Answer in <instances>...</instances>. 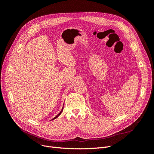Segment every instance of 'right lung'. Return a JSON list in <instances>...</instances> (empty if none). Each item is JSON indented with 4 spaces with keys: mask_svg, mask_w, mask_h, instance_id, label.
<instances>
[{
    "mask_svg": "<svg viewBox=\"0 0 154 154\" xmlns=\"http://www.w3.org/2000/svg\"><path fill=\"white\" fill-rule=\"evenodd\" d=\"M63 107H62V110L60 112V113H59V114H58V115H57V116H55V117H54V118H53V119H51V120H53V119H56V118H57L58 117V116H60V114H62V111H63Z\"/></svg>",
    "mask_w": 154,
    "mask_h": 154,
    "instance_id": "right-lung-1",
    "label": "right lung"
}]
</instances>
